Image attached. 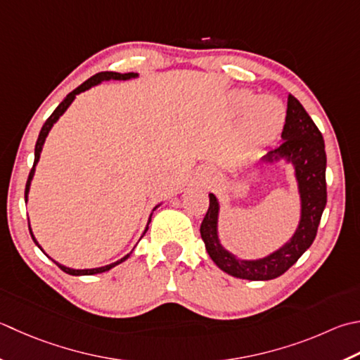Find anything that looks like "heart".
<instances>
[{"label":"heart","instance_id":"1","mask_svg":"<svg viewBox=\"0 0 360 360\" xmlns=\"http://www.w3.org/2000/svg\"><path fill=\"white\" fill-rule=\"evenodd\" d=\"M234 108L237 112L246 110L248 128L262 137H270L283 128L285 120V108L273 96H259L248 90L236 91Z\"/></svg>","mask_w":360,"mask_h":360}]
</instances>
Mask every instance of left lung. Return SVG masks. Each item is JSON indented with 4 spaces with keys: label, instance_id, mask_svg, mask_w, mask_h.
Listing matches in <instances>:
<instances>
[{
    "label": "left lung",
    "instance_id": "8db88e82",
    "mask_svg": "<svg viewBox=\"0 0 360 360\" xmlns=\"http://www.w3.org/2000/svg\"><path fill=\"white\" fill-rule=\"evenodd\" d=\"M283 142L262 158L264 162L285 160L295 168L301 198V218L290 240L271 255L256 260H243L223 248L218 238L217 196L209 193V209L201 223V238L207 255L218 269L234 278L248 281H269L284 274L312 245L321 214L326 206V151L325 140L314 120L293 95H288Z\"/></svg>",
    "mask_w": 360,
    "mask_h": 360
}]
</instances>
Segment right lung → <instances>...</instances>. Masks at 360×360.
I'll return each mask as SVG.
<instances>
[{
    "label": "right lung",
    "instance_id": "obj_1",
    "mask_svg": "<svg viewBox=\"0 0 360 360\" xmlns=\"http://www.w3.org/2000/svg\"><path fill=\"white\" fill-rule=\"evenodd\" d=\"M137 76H139L137 73H115V72H101V73H96L95 76H91L90 79H87L86 82H82L79 87H76L73 91H70V94H68L65 98H63V101L58 105V108L54 109L53 114L49 115V118L46 120L45 124L41 126V129H40L37 143H35V151H34V165H32V168H31L30 176H27V182H26V188H25V201H27V193H30V187H31V181H32V178H34L35 165H37V162H39V159H40L41 148H44V143H45V140H46L48 132L51 131L53 124H54L56 122H58L59 117L63 114V112H65V110L68 109V105L73 103L76 95H79L81 91H86V90H89L90 87H94V86H96V84H100V82H103V81H110V79L124 81V79H131V77H137ZM158 207H159V206L154 207V210H156ZM151 215H153V214H151ZM151 215H150V220H148V224H150V221H151ZM148 224H146V228H145V232L148 231ZM30 232H31V237H32L34 243L37 245L39 248L41 250V246L37 243V240H35V237H34L32 231H31V226H30ZM145 232H143V236H145ZM41 251H44V250H41ZM131 252H132V251H131ZM131 252H129V255H126L124 257L120 259V260H117V262H114V264H109V265H104V266H98V269L75 270V269H68V266H65V265H60L59 262H56V260H53V262H54L56 265H58L62 271H65V273H68V274H73V276H89V274H98V273H104V271H108V270H110V269H114L115 265L124 262V260L131 256Z\"/></svg>",
    "mask_w": 360,
    "mask_h": 360
}]
</instances>
